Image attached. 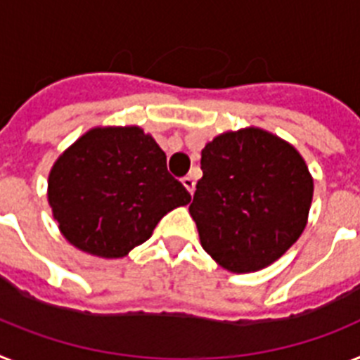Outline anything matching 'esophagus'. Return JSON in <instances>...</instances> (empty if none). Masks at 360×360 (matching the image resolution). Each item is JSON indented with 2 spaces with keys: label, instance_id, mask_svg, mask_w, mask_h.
Instances as JSON below:
<instances>
[{
  "label": "esophagus",
  "instance_id": "34e87169",
  "mask_svg": "<svg viewBox=\"0 0 360 360\" xmlns=\"http://www.w3.org/2000/svg\"><path fill=\"white\" fill-rule=\"evenodd\" d=\"M182 184H184V186H186V189L189 193H191V195H193V193H195V178H193L191 174H187V176H184L182 178Z\"/></svg>",
  "mask_w": 360,
  "mask_h": 360
}]
</instances>
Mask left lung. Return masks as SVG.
<instances>
[{
	"label": "left lung",
	"mask_w": 360,
	"mask_h": 360,
	"mask_svg": "<svg viewBox=\"0 0 360 360\" xmlns=\"http://www.w3.org/2000/svg\"><path fill=\"white\" fill-rule=\"evenodd\" d=\"M200 169L189 213L222 269H265L302 236L313 176L290 143L255 127L224 132L202 148Z\"/></svg>",
	"instance_id": "obj_1"
}]
</instances>
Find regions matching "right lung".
Returning <instances> with one entry per match:
<instances>
[{"instance_id": "right-lung-1", "label": "right lung", "mask_w": 360, "mask_h": 360, "mask_svg": "<svg viewBox=\"0 0 360 360\" xmlns=\"http://www.w3.org/2000/svg\"><path fill=\"white\" fill-rule=\"evenodd\" d=\"M47 200L58 230L79 250L123 257L153 236L163 215L191 195L167 171V158L139 127H97L53 165Z\"/></svg>"}]
</instances>
